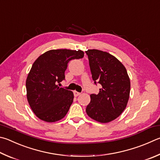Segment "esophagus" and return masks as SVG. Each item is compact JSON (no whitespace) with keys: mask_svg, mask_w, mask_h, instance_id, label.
Returning a JSON list of instances; mask_svg holds the SVG:
<instances>
[{"mask_svg":"<svg viewBox=\"0 0 160 160\" xmlns=\"http://www.w3.org/2000/svg\"><path fill=\"white\" fill-rule=\"evenodd\" d=\"M73 94H74L75 97H78V96H79V95L80 94V92H76V91H74V92H73Z\"/></svg>","mask_w":160,"mask_h":160,"instance_id":"34e87169","label":"esophagus"}]
</instances>
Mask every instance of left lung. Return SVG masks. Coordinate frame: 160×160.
<instances>
[{
    "label": "left lung",
    "instance_id": "obj_1",
    "mask_svg": "<svg viewBox=\"0 0 160 160\" xmlns=\"http://www.w3.org/2000/svg\"><path fill=\"white\" fill-rule=\"evenodd\" d=\"M85 52L94 84L102 86L98 94L90 95L87 114L99 122H109L126 108L130 93L129 78L122 63L108 52L98 50Z\"/></svg>",
    "mask_w": 160,
    "mask_h": 160
}]
</instances>
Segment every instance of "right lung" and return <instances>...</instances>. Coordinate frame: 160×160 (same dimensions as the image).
<instances>
[{
  "mask_svg": "<svg viewBox=\"0 0 160 160\" xmlns=\"http://www.w3.org/2000/svg\"><path fill=\"white\" fill-rule=\"evenodd\" d=\"M84 52L66 49L51 50L38 58L26 82L27 99L38 118L48 122L62 120L73 101L70 90L59 88L72 59H81Z\"/></svg>",
  "mask_w": 160,
  "mask_h": 160,
  "instance_id": "add662e5",
  "label": "right lung"
}]
</instances>
